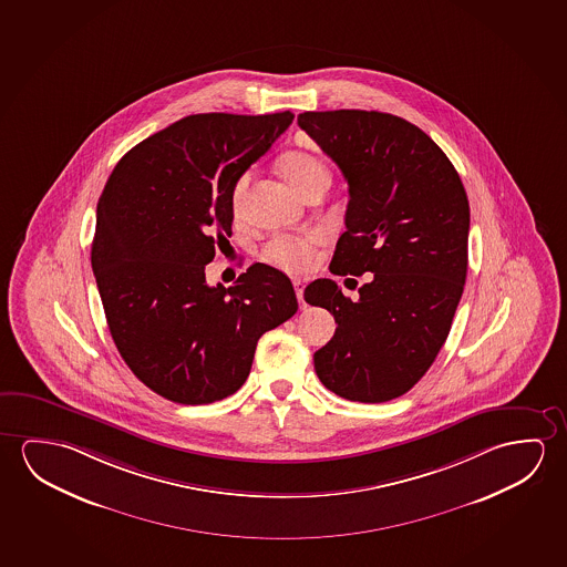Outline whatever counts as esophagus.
<instances>
[{"label":"esophagus","mask_w":567,"mask_h":567,"mask_svg":"<svg viewBox=\"0 0 567 567\" xmlns=\"http://www.w3.org/2000/svg\"><path fill=\"white\" fill-rule=\"evenodd\" d=\"M295 290H297L298 305L305 310V282L302 280H295Z\"/></svg>","instance_id":"obj_1"}]
</instances>
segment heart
Segmentation results:
<instances>
[{"mask_svg": "<svg viewBox=\"0 0 567 567\" xmlns=\"http://www.w3.org/2000/svg\"><path fill=\"white\" fill-rule=\"evenodd\" d=\"M279 166L280 173L298 192L305 190L308 184L316 183L320 178H328V171L322 161H318L315 155L306 151H288L280 157ZM249 181H251V173H244L237 176L236 183L231 186L229 204L236 216H239L244 209L245 192ZM316 244H318L316 234L275 237L265 247V259L288 272H305L312 267Z\"/></svg>", "mask_w": 567, "mask_h": 567, "instance_id": "1", "label": "heart"}]
</instances>
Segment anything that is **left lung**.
<instances>
[{"label":"left lung","instance_id":"left-lung-1","mask_svg":"<svg viewBox=\"0 0 567 567\" xmlns=\"http://www.w3.org/2000/svg\"><path fill=\"white\" fill-rule=\"evenodd\" d=\"M298 125L349 184L336 275L373 272L353 302L331 279L305 290L336 318L316 375L341 399L386 402L434 363L467 277L470 202L444 151L412 123L365 110L305 112Z\"/></svg>","mask_w":567,"mask_h":567}]
</instances>
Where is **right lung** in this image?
Instances as JSON below:
<instances>
[{
  "label": "right lung",
  "instance_id": "right-lung-1",
  "mask_svg": "<svg viewBox=\"0 0 567 567\" xmlns=\"http://www.w3.org/2000/svg\"><path fill=\"white\" fill-rule=\"evenodd\" d=\"M295 120L198 114L115 165L97 202L92 270L115 348L133 375L178 404L221 401L245 383L257 341L297 315L292 282L252 265L234 287L206 285L231 236V186Z\"/></svg>",
  "mask_w": 567,
  "mask_h": 567
}]
</instances>
